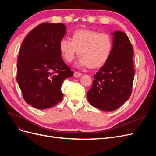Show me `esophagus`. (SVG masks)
<instances>
[{
  "mask_svg": "<svg viewBox=\"0 0 156 156\" xmlns=\"http://www.w3.org/2000/svg\"><path fill=\"white\" fill-rule=\"evenodd\" d=\"M73 75H74V77H80L82 75V74H81V73H80V72H75Z\"/></svg>",
  "mask_w": 156,
  "mask_h": 156,
  "instance_id": "1",
  "label": "esophagus"
}]
</instances>
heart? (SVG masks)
Here are the masks:
<instances>
[{
	"instance_id": "1",
	"label": "heart",
	"mask_w": 156,
	"mask_h": 156,
	"mask_svg": "<svg viewBox=\"0 0 156 156\" xmlns=\"http://www.w3.org/2000/svg\"><path fill=\"white\" fill-rule=\"evenodd\" d=\"M112 48L109 34L90 29L75 30L72 35V41L62 38L59 42L60 53L66 62H72L78 51V66L91 69L104 65L110 58Z\"/></svg>"
}]
</instances>
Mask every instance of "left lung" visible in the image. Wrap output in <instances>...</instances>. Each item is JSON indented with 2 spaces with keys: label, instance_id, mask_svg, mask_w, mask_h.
Returning a JSON list of instances; mask_svg holds the SVG:
<instances>
[{
  "label": "left lung",
  "instance_id": "8db88e82",
  "mask_svg": "<svg viewBox=\"0 0 156 156\" xmlns=\"http://www.w3.org/2000/svg\"><path fill=\"white\" fill-rule=\"evenodd\" d=\"M113 48L107 62L94 75L91 89L87 93L89 103L99 109L112 111L130 97L135 72L133 49L126 33H112Z\"/></svg>",
  "mask_w": 156,
  "mask_h": 156
}]
</instances>
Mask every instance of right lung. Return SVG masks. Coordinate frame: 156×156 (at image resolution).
<instances>
[{
    "label": "right lung",
    "instance_id": "add662e5",
    "mask_svg": "<svg viewBox=\"0 0 156 156\" xmlns=\"http://www.w3.org/2000/svg\"><path fill=\"white\" fill-rule=\"evenodd\" d=\"M66 29L62 23H44L23 41L17 58V81L25 101L33 107L45 109L57 104L63 98V81L73 74L59 50Z\"/></svg>",
    "mask_w": 156,
    "mask_h": 156
}]
</instances>
